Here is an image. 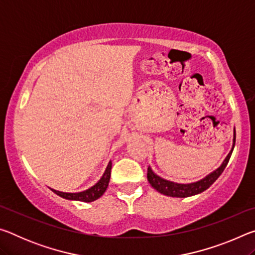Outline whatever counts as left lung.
<instances>
[{"instance_id":"1","label":"left lung","mask_w":255,"mask_h":255,"mask_svg":"<svg viewBox=\"0 0 255 255\" xmlns=\"http://www.w3.org/2000/svg\"><path fill=\"white\" fill-rule=\"evenodd\" d=\"M235 139H236V133H234V145H235ZM234 145H233V148H234ZM233 148L231 150V153L227 155L225 161L223 162L222 165L219 166L217 170L214 171L213 173H210L209 175H207L205 179L198 181V182L189 183V184L171 182V181L164 180L162 178H159V176H157L156 174H154L152 169H150L149 166L147 169V180L150 183V185H152L156 191L161 192L165 196L176 197V198H187L190 196L198 195V193H200L208 189L210 185L219 178V175L223 173V171L225 170L228 161H230Z\"/></svg>"}]
</instances>
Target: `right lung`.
Returning a JSON list of instances; mask_svg holds the SVG:
<instances>
[{"label": "right lung", "mask_w": 255, "mask_h": 255, "mask_svg": "<svg viewBox=\"0 0 255 255\" xmlns=\"http://www.w3.org/2000/svg\"><path fill=\"white\" fill-rule=\"evenodd\" d=\"M110 174H111V161L109 162V164H108L107 170L105 172V174L102 175L100 181H99L96 185H93L92 188L85 190V191H83V192H77V193L60 192V191H57V190H54V189H51V191L55 192L57 196L64 198V199L91 202V201L99 199V198H100L103 193L106 192L108 185H109Z\"/></svg>", "instance_id": "1"}]
</instances>
